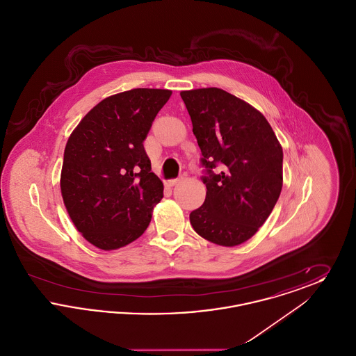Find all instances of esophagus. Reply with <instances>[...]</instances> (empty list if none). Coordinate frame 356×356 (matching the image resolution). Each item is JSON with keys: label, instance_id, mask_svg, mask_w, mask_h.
Segmentation results:
<instances>
[{"label": "esophagus", "instance_id": "34e87169", "mask_svg": "<svg viewBox=\"0 0 356 356\" xmlns=\"http://www.w3.org/2000/svg\"><path fill=\"white\" fill-rule=\"evenodd\" d=\"M180 180H183V176H181V177H177V179H172V180H168V181H167V183H165V186H176V184H177V183H179V181H180Z\"/></svg>", "mask_w": 356, "mask_h": 356}]
</instances>
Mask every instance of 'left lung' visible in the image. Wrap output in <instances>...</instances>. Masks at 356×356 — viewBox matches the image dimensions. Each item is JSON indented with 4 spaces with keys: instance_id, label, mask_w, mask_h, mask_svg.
<instances>
[{
    "instance_id": "8db88e82",
    "label": "left lung",
    "mask_w": 356,
    "mask_h": 356,
    "mask_svg": "<svg viewBox=\"0 0 356 356\" xmlns=\"http://www.w3.org/2000/svg\"><path fill=\"white\" fill-rule=\"evenodd\" d=\"M180 96L202 149L204 204L191 212L193 229L211 243L235 247L268 219L283 186V149L267 119L219 88Z\"/></svg>"
}]
</instances>
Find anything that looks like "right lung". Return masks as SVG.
Listing matches in <instances>:
<instances>
[{"label": "right lung", "instance_id": "1", "mask_svg": "<svg viewBox=\"0 0 356 356\" xmlns=\"http://www.w3.org/2000/svg\"><path fill=\"white\" fill-rule=\"evenodd\" d=\"M168 89L137 88L109 96L90 109L68 138L61 195L77 231L111 251L141 236L163 199L144 140Z\"/></svg>", "mask_w": 356, "mask_h": 356}]
</instances>
